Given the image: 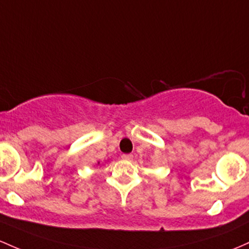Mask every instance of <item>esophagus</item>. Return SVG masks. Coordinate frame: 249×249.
Returning a JSON list of instances; mask_svg holds the SVG:
<instances>
[{
	"label": "esophagus",
	"mask_w": 249,
	"mask_h": 249,
	"mask_svg": "<svg viewBox=\"0 0 249 249\" xmlns=\"http://www.w3.org/2000/svg\"><path fill=\"white\" fill-rule=\"evenodd\" d=\"M132 158H133V156L131 155V154H126V155H123V156H122V160H127V162H130V160H132Z\"/></svg>",
	"instance_id": "esophagus-1"
}]
</instances>
